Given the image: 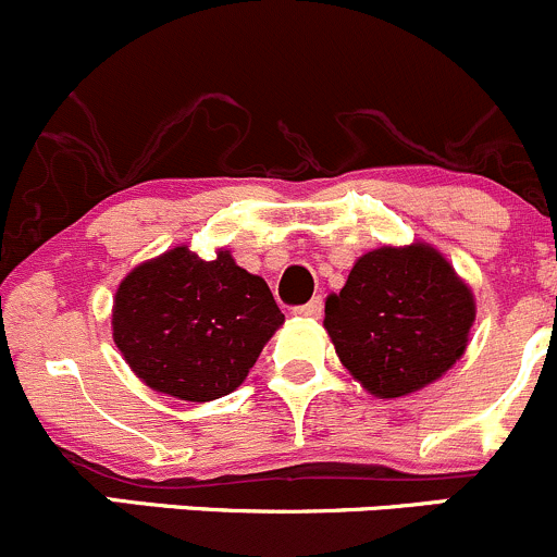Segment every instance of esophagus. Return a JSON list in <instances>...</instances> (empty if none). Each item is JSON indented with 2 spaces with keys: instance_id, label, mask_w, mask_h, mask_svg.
Returning a JSON list of instances; mask_svg holds the SVG:
<instances>
[{
  "instance_id": "34e87169",
  "label": "esophagus",
  "mask_w": 557,
  "mask_h": 557,
  "mask_svg": "<svg viewBox=\"0 0 557 557\" xmlns=\"http://www.w3.org/2000/svg\"><path fill=\"white\" fill-rule=\"evenodd\" d=\"M294 314H299V318H320V314H323V299L314 296V299L307 301V305L294 307Z\"/></svg>"
}]
</instances>
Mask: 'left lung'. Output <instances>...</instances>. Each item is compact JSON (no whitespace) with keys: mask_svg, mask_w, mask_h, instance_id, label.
Returning <instances> with one entry per match:
<instances>
[{"mask_svg":"<svg viewBox=\"0 0 557 557\" xmlns=\"http://www.w3.org/2000/svg\"><path fill=\"white\" fill-rule=\"evenodd\" d=\"M474 296L434 247H380L325 301V331L369 393L398 398L440 380L463 356Z\"/></svg>","mask_w":557,"mask_h":557,"instance_id":"left-lung-1","label":"left lung"}]
</instances>
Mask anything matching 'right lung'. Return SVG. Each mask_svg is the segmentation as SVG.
Here are the masks:
<instances>
[{
  "instance_id": "obj_1",
  "label": "right lung",
  "mask_w": 557,
  "mask_h": 557,
  "mask_svg": "<svg viewBox=\"0 0 557 557\" xmlns=\"http://www.w3.org/2000/svg\"><path fill=\"white\" fill-rule=\"evenodd\" d=\"M272 290L221 250L188 247L126 274L112 307V339L132 372L159 393L212 401L237 391L283 325Z\"/></svg>"
}]
</instances>
